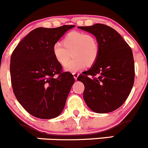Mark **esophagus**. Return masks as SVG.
<instances>
[{"mask_svg":"<svg viewBox=\"0 0 148 148\" xmlns=\"http://www.w3.org/2000/svg\"><path fill=\"white\" fill-rule=\"evenodd\" d=\"M73 77H74L75 80H77V77H78L79 74L77 73H73Z\"/></svg>","mask_w":148,"mask_h":148,"instance_id":"obj_1","label":"esophagus"}]
</instances>
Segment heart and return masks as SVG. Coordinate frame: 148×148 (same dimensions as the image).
<instances>
[{
	"label": "heart",
	"mask_w": 148,
	"mask_h": 148,
	"mask_svg": "<svg viewBox=\"0 0 148 148\" xmlns=\"http://www.w3.org/2000/svg\"><path fill=\"white\" fill-rule=\"evenodd\" d=\"M52 52L56 61L62 66H65L72 55L73 59L66 64L65 70L75 72L94 65L99 57V46L93 35L71 32L64 36L62 43L57 42L53 45Z\"/></svg>",
	"instance_id": "heart-1"
}]
</instances>
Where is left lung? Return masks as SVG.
<instances>
[{"mask_svg": "<svg viewBox=\"0 0 148 148\" xmlns=\"http://www.w3.org/2000/svg\"><path fill=\"white\" fill-rule=\"evenodd\" d=\"M79 29L96 36L99 54L94 65L77 77L84 84L83 99L96 113H109L124 103L134 81L132 51L121 35L109 26L96 24Z\"/></svg>", "mask_w": 148, "mask_h": 148, "instance_id": "left-lung-1", "label": "left lung"}]
</instances>
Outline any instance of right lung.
<instances>
[{
  "label": "right lung",
  "instance_id": "obj_1",
  "mask_svg": "<svg viewBox=\"0 0 148 148\" xmlns=\"http://www.w3.org/2000/svg\"><path fill=\"white\" fill-rule=\"evenodd\" d=\"M74 25L36 28L18 44L11 58L14 95L28 113L39 119L59 116L65 107L73 75L63 72L53 55V45Z\"/></svg>",
  "mask_w": 148,
  "mask_h": 148
}]
</instances>
